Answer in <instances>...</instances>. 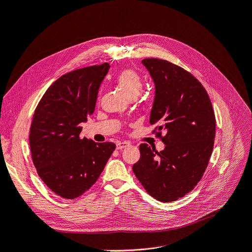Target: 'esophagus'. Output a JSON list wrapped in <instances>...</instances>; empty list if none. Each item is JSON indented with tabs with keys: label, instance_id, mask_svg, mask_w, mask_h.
Returning <instances> with one entry per match:
<instances>
[{
	"label": "esophagus",
	"instance_id": "1",
	"mask_svg": "<svg viewBox=\"0 0 252 252\" xmlns=\"http://www.w3.org/2000/svg\"><path fill=\"white\" fill-rule=\"evenodd\" d=\"M127 146H129V143L128 142H117L116 143V148L117 150H119V151H121V150H124V148H126V147H127Z\"/></svg>",
	"mask_w": 252,
	"mask_h": 252
}]
</instances>
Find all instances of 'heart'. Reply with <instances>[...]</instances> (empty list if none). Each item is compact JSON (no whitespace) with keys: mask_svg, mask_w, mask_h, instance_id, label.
Wrapping results in <instances>:
<instances>
[{"mask_svg":"<svg viewBox=\"0 0 252 252\" xmlns=\"http://www.w3.org/2000/svg\"><path fill=\"white\" fill-rule=\"evenodd\" d=\"M116 85L127 98L137 97L143 88V82L137 71L132 68H125L117 74Z\"/></svg>","mask_w":252,"mask_h":252,"instance_id":"obj_1","label":"heart"}]
</instances>
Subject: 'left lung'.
Wrapping results in <instances>:
<instances>
[{"label":"left lung","mask_w":252,"mask_h":252,"mask_svg":"<svg viewBox=\"0 0 252 252\" xmlns=\"http://www.w3.org/2000/svg\"><path fill=\"white\" fill-rule=\"evenodd\" d=\"M142 64L156 86L150 123L158 125L157 136L165 148L158 153L141 144L133 171L151 196L170 202L192 191L206 171L216 133L215 114L208 92L189 71L156 58Z\"/></svg>","instance_id":"left-lung-1"}]
</instances>
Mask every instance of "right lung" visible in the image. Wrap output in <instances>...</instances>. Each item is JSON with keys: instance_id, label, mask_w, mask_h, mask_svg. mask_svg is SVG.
Instances as JSON below:
<instances>
[{"instance_id": "1", "label": "right lung", "mask_w": 252, "mask_h": 252, "mask_svg": "<svg viewBox=\"0 0 252 252\" xmlns=\"http://www.w3.org/2000/svg\"><path fill=\"white\" fill-rule=\"evenodd\" d=\"M109 68V63H102L63 74L35 109L29 136L33 164L43 183L62 198L74 199L88 191L115 151L112 142L80 137Z\"/></svg>"}]
</instances>
